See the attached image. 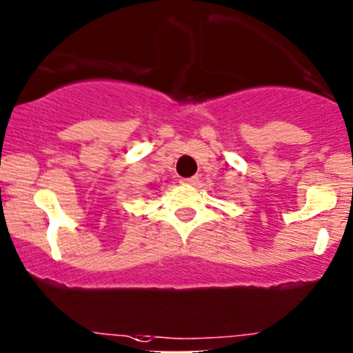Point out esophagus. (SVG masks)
<instances>
[{"label":"esophagus","mask_w":353,"mask_h":353,"mask_svg":"<svg viewBox=\"0 0 353 353\" xmlns=\"http://www.w3.org/2000/svg\"><path fill=\"white\" fill-rule=\"evenodd\" d=\"M181 184H184V185H196V184H197V177H189V179H181Z\"/></svg>","instance_id":"34e87169"}]
</instances>
